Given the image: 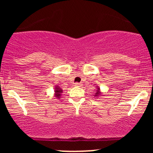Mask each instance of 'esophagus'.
<instances>
[{"label": "esophagus", "mask_w": 153, "mask_h": 153, "mask_svg": "<svg viewBox=\"0 0 153 153\" xmlns=\"http://www.w3.org/2000/svg\"><path fill=\"white\" fill-rule=\"evenodd\" d=\"M74 85H75V86L80 87V86H82V83H80V82H75V83L74 84Z\"/></svg>", "instance_id": "esophagus-1"}]
</instances>
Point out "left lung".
<instances>
[{"label": "left lung", "instance_id": "8db88e82", "mask_svg": "<svg viewBox=\"0 0 153 153\" xmlns=\"http://www.w3.org/2000/svg\"><path fill=\"white\" fill-rule=\"evenodd\" d=\"M96 93L94 95L95 97L98 98V97H100L101 96H102V93H101V89H100L99 86H96Z\"/></svg>", "mask_w": 153, "mask_h": 153}]
</instances>
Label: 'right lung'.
I'll use <instances>...</instances> for the list:
<instances>
[{
	"label": "right lung",
	"instance_id": "add662e5",
	"mask_svg": "<svg viewBox=\"0 0 153 153\" xmlns=\"http://www.w3.org/2000/svg\"><path fill=\"white\" fill-rule=\"evenodd\" d=\"M62 94V89L60 87H59L58 85H56L54 87V97L56 99H59L61 98Z\"/></svg>",
	"mask_w": 153,
	"mask_h": 153
}]
</instances>
